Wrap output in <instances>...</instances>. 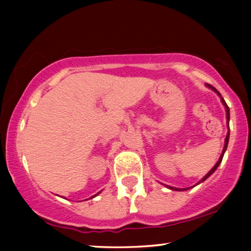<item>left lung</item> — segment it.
Wrapping results in <instances>:
<instances>
[{
	"label": "left lung",
	"mask_w": 251,
	"mask_h": 251,
	"mask_svg": "<svg viewBox=\"0 0 251 251\" xmlns=\"http://www.w3.org/2000/svg\"><path fill=\"white\" fill-rule=\"evenodd\" d=\"M207 85V87L209 88V89H211V90H214L216 94H217L218 96H219V98H221V101H222V104L224 105V107H225V111H226V123H227V129H228V131H227V135H226V138H225V143H224V149H223V152H222V154H221V156H219V159H218V161H217V163L215 164L214 166V168H212V169L209 171V173L205 175V176L202 178V179L199 181V183H197L194 185V186H197V185H199V184H201L202 181H204L205 179H207V178H209L211 176L212 174L215 173L216 171V169H217L218 168V166L219 164H221V162H222V160H223V156H224V153L226 152V149H227V145H228V139H229V108H228V106H227V104H226L225 102V100H224V98L222 97L221 96V94H219V92L216 90V89L214 88V87H211L210 84H205ZM164 186L166 187H168L169 188V190H173V191H186V190H190V187H187V188H177V187H173V186H169V185H164ZM194 186H192V187H194Z\"/></svg>",
	"instance_id": "1"
}]
</instances>
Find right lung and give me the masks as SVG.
Returning <instances> with one entry per match:
<instances>
[{
	"mask_svg": "<svg viewBox=\"0 0 251 251\" xmlns=\"http://www.w3.org/2000/svg\"><path fill=\"white\" fill-rule=\"evenodd\" d=\"M99 193H100V192H98V193H97V194H95V195H94V197H91L90 199H92V198H95V197H97V195H98Z\"/></svg>",
	"mask_w": 251,
	"mask_h": 251,
	"instance_id": "add662e5",
	"label": "right lung"
}]
</instances>
